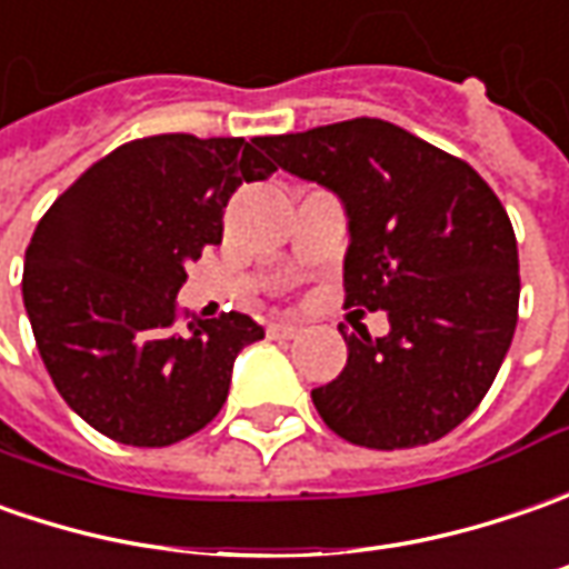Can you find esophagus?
Here are the masks:
<instances>
[{
    "mask_svg": "<svg viewBox=\"0 0 569 569\" xmlns=\"http://www.w3.org/2000/svg\"><path fill=\"white\" fill-rule=\"evenodd\" d=\"M299 330H302V327H299V323H292V321H277V323H270V327H267V333H270V337H280V340H289V337H296Z\"/></svg>",
    "mask_w": 569,
    "mask_h": 569,
    "instance_id": "1",
    "label": "esophagus"
}]
</instances>
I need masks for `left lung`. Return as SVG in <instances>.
Instances as JSON below:
<instances>
[{"label": "left lung", "mask_w": 569, "mask_h": 569, "mask_svg": "<svg viewBox=\"0 0 569 569\" xmlns=\"http://www.w3.org/2000/svg\"><path fill=\"white\" fill-rule=\"evenodd\" d=\"M286 172L343 201L346 305L387 311L390 333H343L346 368L311 390L343 441H441L488 393L517 330V236L469 163L383 119L258 138Z\"/></svg>", "instance_id": "1"}]
</instances>
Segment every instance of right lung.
I'll return each instance as SVG.
<instances>
[{
	"instance_id": "right-lung-1",
	"label": "right lung",
	"mask_w": 569,
	"mask_h": 569,
	"mask_svg": "<svg viewBox=\"0 0 569 569\" xmlns=\"http://www.w3.org/2000/svg\"><path fill=\"white\" fill-rule=\"evenodd\" d=\"M277 167L246 138L153 134L66 188L24 254V308L62 400L112 441L169 447L223 409L264 327L229 311L176 330L186 264L223 239V207Z\"/></svg>"
}]
</instances>
